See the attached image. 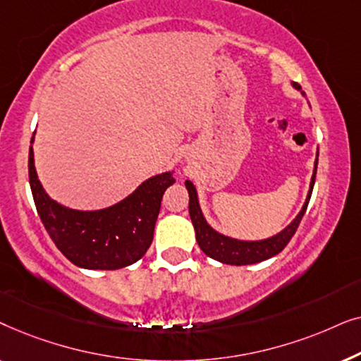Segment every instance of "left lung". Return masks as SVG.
<instances>
[{
  "mask_svg": "<svg viewBox=\"0 0 361 361\" xmlns=\"http://www.w3.org/2000/svg\"><path fill=\"white\" fill-rule=\"evenodd\" d=\"M293 87L300 90L298 83H293ZM300 93L304 95V92ZM317 161L319 159H315L314 174H312V179H310L307 199H305L302 209H300L298 216H295V219L290 221L284 230H281L279 233L269 236V238L256 240V241L230 238V236L221 235L216 230L212 228V226L207 224L204 214H202L195 185L192 184L190 180H185V189L189 192V214H190L192 225H194L195 228V238H197V243L200 246V250L204 251L207 256H210V258L220 261V263L233 264V266L255 264V263H259V261L273 258V256L281 253V251L284 250V246L288 245L290 238L294 236L295 230H298L300 220H302V216L305 214V209H307L309 205L310 195H312V189H314L315 174H317Z\"/></svg>",
  "mask_w": 361,
  "mask_h": 361,
  "instance_id": "obj_1",
  "label": "left lung"
}]
</instances>
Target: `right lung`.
<instances>
[{
	"label": "right lung",
	"mask_w": 361,
	"mask_h": 361,
	"mask_svg": "<svg viewBox=\"0 0 361 361\" xmlns=\"http://www.w3.org/2000/svg\"><path fill=\"white\" fill-rule=\"evenodd\" d=\"M174 182V171L162 172L108 209L73 210L46 194L29 147V184L37 214L57 248L78 268L111 271L141 259L152 243L162 195Z\"/></svg>",
	"instance_id": "right-lung-1"
}]
</instances>
